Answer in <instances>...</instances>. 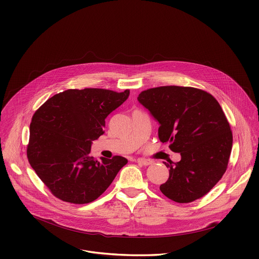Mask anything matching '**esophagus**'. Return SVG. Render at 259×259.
I'll return each mask as SVG.
<instances>
[{
	"instance_id": "esophagus-1",
	"label": "esophagus",
	"mask_w": 259,
	"mask_h": 259,
	"mask_svg": "<svg viewBox=\"0 0 259 259\" xmlns=\"http://www.w3.org/2000/svg\"><path fill=\"white\" fill-rule=\"evenodd\" d=\"M136 163H138L139 165H142V166H149V165H152L153 162L150 161V160H144V159H137L135 160Z\"/></svg>"
}]
</instances>
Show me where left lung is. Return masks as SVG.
Wrapping results in <instances>:
<instances>
[{
    "label": "left lung",
    "mask_w": 259,
    "mask_h": 259,
    "mask_svg": "<svg viewBox=\"0 0 259 259\" xmlns=\"http://www.w3.org/2000/svg\"><path fill=\"white\" fill-rule=\"evenodd\" d=\"M137 99L159 122V139L181 156L177 163H164L170 170L161 192L177 203L207 195L225 174L233 146L218 101L204 90L180 86L147 89Z\"/></svg>",
    "instance_id": "8db88e82"
}]
</instances>
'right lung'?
Here are the masks:
<instances>
[{"label":"right lung","mask_w":259,"mask_h":259,"mask_svg":"<svg viewBox=\"0 0 259 259\" xmlns=\"http://www.w3.org/2000/svg\"><path fill=\"white\" fill-rule=\"evenodd\" d=\"M129 94V90L68 89L35 110L26 155L53 196L70 204L93 202L128 163L121 156L95 159L91 143L103 134L105 118Z\"/></svg>","instance_id":"right-lung-1"}]
</instances>
